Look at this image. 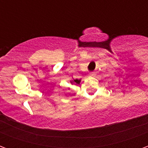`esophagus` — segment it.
<instances>
[{"label": "esophagus", "instance_id": "34e87169", "mask_svg": "<svg viewBox=\"0 0 148 148\" xmlns=\"http://www.w3.org/2000/svg\"><path fill=\"white\" fill-rule=\"evenodd\" d=\"M90 76H91V77H94V76H95V74H94L93 72H91L90 74Z\"/></svg>", "mask_w": 148, "mask_h": 148}]
</instances>
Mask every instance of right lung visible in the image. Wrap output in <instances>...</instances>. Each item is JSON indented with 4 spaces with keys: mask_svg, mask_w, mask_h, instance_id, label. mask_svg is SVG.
<instances>
[{
    "mask_svg": "<svg viewBox=\"0 0 148 148\" xmlns=\"http://www.w3.org/2000/svg\"><path fill=\"white\" fill-rule=\"evenodd\" d=\"M80 82H81V79H79V80H78V79H74V80L71 81V84H75V85H76V84L80 83Z\"/></svg>",
    "mask_w": 148,
    "mask_h": 148,
    "instance_id": "add662e5",
    "label": "right lung"
}]
</instances>
